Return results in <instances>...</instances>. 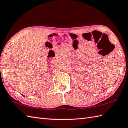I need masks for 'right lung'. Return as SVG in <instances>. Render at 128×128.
<instances>
[{
  "label": "right lung",
  "instance_id": "right-lung-1",
  "mask_svg": "<svg viewBox=\"0 0 128 128\" xmlns=\"http://www.w3.org/2000/svg\"><path fill=\"white\" fill-rule=\"evenodd\" d=\"M22 96H24V95H22Z\"/></svg>",
  "mask_w": 128,
  "mask_h": 128
}]
</instances>
